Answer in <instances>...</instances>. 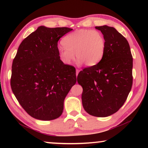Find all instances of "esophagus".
I'll return each instance as SVG.
<instances>
[{
    "label": "esophagus",
    "instance_id": "1",
    "mask_svg": "<svg viewBox=\"0 0 148 148\" xmlns=\"http://www.w3.org/2000/svg\"><path fill=\"white\" fill-rule=\"evenodd\" d=\"M79 71L78 69H76V76H77V75H78V73H79Z\"/></svg>",
    "mask_w": 148,
    "mask_h": 148
}]
</instances>
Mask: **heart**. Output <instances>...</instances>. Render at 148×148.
<instances>
[{
	"label": "heart",
	"instance_id": "heart-1",
	"mask_svg": "<svg viewBox=\"0 0 148 148\" xmlns=\"http://www.w3.org/2000/svg\"><path fill=\"white\" fill-rule=\"evenodd\" d=\"M64 47H59L60 59L65 64H70L74 59V53L79 63L93 66L101 61L106 49V40L97 30L79 29L67 34L62 39Z\"/></svg>",
	"mask_w": 148,
	"mask_h": 148
}]
</instances>
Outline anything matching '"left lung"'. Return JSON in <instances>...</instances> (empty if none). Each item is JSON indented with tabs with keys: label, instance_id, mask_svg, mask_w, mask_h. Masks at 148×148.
I'll list each match as a JSON object with an SVG mask.
<instances>
[{
	"label": "left lung",
	"instance_id": "obj_1",
	"mask_svg": "<svg viewBox=\"0 0 148 148\" xmlns=\"http://www.w3.org/2000/svg\"><path fill=\"white\" fill-rule=\"evenodd\" d=\"M106 40L102 59L77 75L83 87L84 108L96 117L116 113L124 104L132 86V56L127 39L117 30L106 25L96 27Z\"/></svg>",
	"mask_w": 148,
	"mask_h": 148
}]
</instances>
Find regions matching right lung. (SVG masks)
Here are the masks:
<instances>
[{
    "label": "right lung",
    "instance_id": "1",
    "mask_svg": "<svg viewBox=\"0 0 148 148\" xmlns=\"http://www.w3.org/2000/svg\"><path fill=\"white\" fill-rule=\"evenodd\" d=\"M72 29L40 26L25 38L12 66L10 85L19 103L35 119L58 118L76 82V69L60 59L57 43Z\"/></svg>",
    "mask_w": 148,
    "mask_h": 148
}]
</instances>
